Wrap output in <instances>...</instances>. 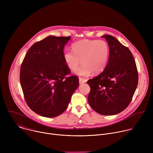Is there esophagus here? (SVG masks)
Wrapping results in <instances>:
<instances>
[{"instance_id": "1", "label": "esophagus", "mask_w": 153, "mask_h": 153, "mask_svg": "<svg viewBox=\"0 0 153 153\" xmlns=\"http://www.w3.org/2000/svg\"><path fill=\"white\" fill-rule=\"evenodd\" d=\"M86 81H87L86 79H83V78H82V77H79V83H80V84L84 83H85Z\"/></svg>"}]
</instances>
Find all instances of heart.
I'll return each instance as SVG.
<instances>
[{
  "instance_id": "1",
  "label": "heart",
  "mask_w": 153,
  "mask_h": 153,
  "mask_svg": "<svg viewBox=\"0 0 153 153\" xmlns=\"http://www.w3.org/2000/svg\"><path fill=\"white\" fill-rule=\"evenodd\" d=\"M71 49L63 51V59L70 70H75L81 60L82 65L74 71L76 75L88 77L93 72L98 74L105 68L110 55L106 41L82 39L72 43Z\"/></svg>"
}]
</instances>
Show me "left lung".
<instances>
[{"label":"left lung","mask_w":153,"mask_h":153,"mask_svg":"<svg viewBox=\"0 0 153 153\" xmlns=\"http://www.w3.org/2000/svg\"><path fill=\"white\" fill-rule=\"evenodd\" d=\"M110 47L108 62L103 71L88 80V101L99 114H118L129 105L138 84V72L130 50L114 37L104 35Z\"/></svg>","instance_id":"1"}]
</instances>
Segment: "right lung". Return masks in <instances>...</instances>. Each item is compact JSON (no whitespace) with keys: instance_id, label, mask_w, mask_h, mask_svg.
Masks as SVG:
<instances>
[{"instance_id":"obj_1","label":"right lung","mask_w":153,"mask_h":153,"mask_svg":"<svg viewBox=\"0 0 153 153\" xmlns=\"http://www.w3.org/2000/svg\"><path fill=\"white\" fill-rule=\"evenodd\" d=\"M68 37L49 36L36 42L27 53L20 67V81L25 101L31 110L54 117L67 108L79 86L63 59Z\"/></svg>"}]
</instances>
